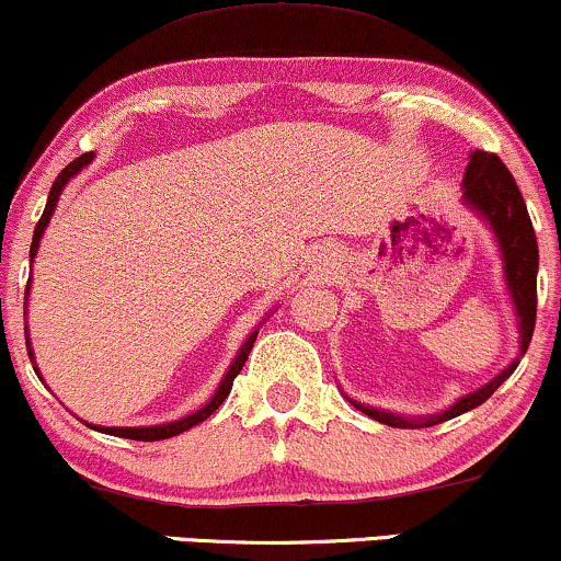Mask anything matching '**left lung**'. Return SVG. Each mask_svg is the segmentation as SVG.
<instances>
[{
  "label": "left lung",
  "instance_id": "1",
  "mask_svg": "<svg viewBox=\"0 0 561 561\" xmlns=\"http://www.w3.org/2000/svg\"><path fill=\"white\" fill-rule=\"evenodd\" d=\"M462 202L472 213L483 217L489 222L499 243V252L504 260V280L506 291L512 296V305H515V318H517V331H519V357L528 352L533 328H536V307H538V241L536 230H533L528 207H525L523 194H519L515 178H512L506 164L499 160L491 151H472L470 164L465 170V183H462ZM519 357L512 359V365H506L496 378L489 380L478 391L467 393L459 401H454L446 412L433 414V417H404V414H393L386 410H375V407H365L359 401L352 399V404L359 412H365L367 417L378 420V423L391 425V427H431L446 420L465 414L476 407L483 404L485 399L496 391L499 386L517 370Z\"/></svg>",
  "mask_w": 561,
  "mask_h": 561
}]
</instances>
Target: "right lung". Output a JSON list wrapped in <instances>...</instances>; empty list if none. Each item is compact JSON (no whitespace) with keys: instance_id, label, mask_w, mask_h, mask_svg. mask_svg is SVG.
<instances>
[{"instance_id":"add662e5","label":"right lung","mask_w":561,"mask_h":561,"mask_svg":"<svg viewBox=\"0 0 561 561\" xmlns=\"http://www.w3.org/2000/svg\"><path fill=\"white\" fill-rule=\"evenodd\" d=\"M91 160H94V151H89V154H81V157H78V160H72V162L68 164V168H65L62 173L57 175V181H55V183H51V191H49V199H46L44 215H42V220H38L36 230H33V241H31V265H33V256H36V252H38V241H42V236H44V228L49 226L51 215H55V207H57V199H59V194H62V188L68 186V181H70V178H76L78 173H81V170H83L85 164H89ZM28 288H31V278H28ZM28 288H25V294H28ZM256 333H260V331L249 333V339L243 341V344H241L239 354H236V359L230 362L228 373L222 375L220 386H217V391H215V397L209 399L207 404L202 407V410L191 412V414H186V417H181V420H173V423H162V425H147V427H102V425H91V423H85V425H89V427H94V431H99V433H110V436L134 438V440H162V438H173V436H178V433H183V431H188V427H194V425L204 423V420H207L209 414H213V412L217 410V407H220L222 401L228 399L230 388H233V378H236V375L241 373V367L247 365V357H249V352H252V346H254V341H256ZM25 346H28V357L33 359L28 331H25ZM33 370H36L38 378H42V373H38V367H33Z\"/></svg>"}]
</instances>
